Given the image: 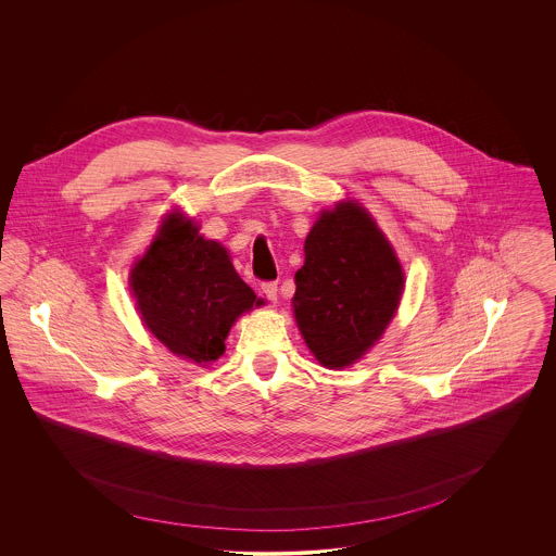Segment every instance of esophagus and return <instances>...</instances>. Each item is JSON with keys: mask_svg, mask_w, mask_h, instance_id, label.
I'll return each instance as SVG.
<instances>
[{"mask_svg": "<svg viewBox=\"0 0 556 556\" xmlns=\"http://www.w3.org/2000/svg\"><path fill=\"white\" fill-rule=\"evenodd\" d=\"M261 291L265 293V298H267L269 302H276V300H278V285H276V282H271V280L263 282V285H261Z\"/></svg>", "mask_w": 556, "mask_h": 556, "instance_id": "34e87169", "label": "esophagus"}]
</instances>
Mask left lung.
<instances>
[{
	"mask_svg": "<svg viewBox=\"0 0 556 556\" xmlns=\"http://www.w3.org/2000/svg\"><path fill=\"white\" fill-rule=\"evenodd\" d=\"M295 274L300 331L325 368L359 359L396 313L404 274L370 214L353 201L318 216Z\"/></svg>",
	"mask_w": 556,
	"mask_h": 556,
	"instance_id": "left-lung-1",
	"label": "left lung"
}]
</instances>
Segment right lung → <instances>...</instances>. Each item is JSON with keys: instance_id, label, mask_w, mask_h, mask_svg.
<instances>
[{"instance_id": "right-lung-1", "label": "right lung", "mask_w": 556, "mask_h": 556, "mask_svg": "<svg viewBox=\"0 0 556 556\" xmlns=\"http://www.w3.org/2000/svg\"><path fill=\"white\" fill-rule=\"evenodd\" d=\"M130 287L148 329L170 353L210 364L225 353L236 318L261 306L227 250L173 212L135 265Z\"/></svg>"}]
</instances>
